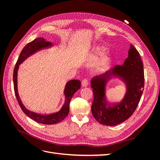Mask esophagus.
Returning <instances> with one entry per match:
<instances>
[{"mask_svg": "<svg viewBox=\"0 0 160 160\" xmlns=\"http://www.w3.org/2000/svg\"><path fill=\"white\" fill-rule=\"evenodd\" d=\"M88 83H88V80L85 79H83V81H82V82H81V86L83 87V88H86V87L88 85Z\"/></svg>", "mask_w": 160, "mask_h": 160, "instance_id": "1", "label": "esophagus"}]
</instances>
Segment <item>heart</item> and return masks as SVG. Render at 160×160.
<instances>
[{"instance_id": "1", "label": "heart", "mask_w": 160, "mask_h": 160, "mask_svg": "<svg viewBox=\"0 0 160 160\" xmlns=\"http://www.w3.org/2000/svg\"><path fill=\"white\" fill-rule=\"evenodd\" d=\"M108 47H106L104 45H96L94 46L92 49L90 50L89 52V57L91 58H95L98 57L101 55H103V53L105 52V51H107ZM113 57V54L111 53H107L105 54L103 57V61H102V63L105 64L106 62L109 61Z\"/></svg>"}]
</instances>
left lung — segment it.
Wrapping results in <instances>:
<instances>
[{
	"mask_svg": "<svg viewBox=\"0 0 160 160\" xmlns=\"http://www.w3.org/2000/svg\"><path fill=\"white\" fill-rule=\"evenodd\" d=\"M113 80L122 82L126 90L122 100L110 104L107 98V88ZM91 87L94 96L91 112L99 123L114 126L129 119L136 109L144 88L143 65L139 52L130 45L128 57L123 64L93 77Z\"/></svg>",
	"mask_w": 160,
	"mask_h": 160,
	"instance_id": "8db88e82",
	"label": "left lung"
}]
</instances>
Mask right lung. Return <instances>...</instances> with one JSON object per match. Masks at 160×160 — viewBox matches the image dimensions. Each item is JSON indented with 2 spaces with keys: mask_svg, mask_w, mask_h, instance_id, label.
I'll return each instance as SVG.
<instances>
[{
  "mask_svg": "<svg viewBox=\"0 0 160 160\" xmlns=\"http://www.w3.org/2000/svg\"><path fill=\"white\" fill-rule=\"evenodd\" d=\"M54 47L55 45L53 44L52 42L47 41L44 38H36L35 40L31 41L29 43H28V44L23 48L20 55H19V57L17 60V62L15 65V67H14L13 71V83L14 93H15L17 99L21 108L23 111V112L25 113L28 118L35 120V122L38 123L45 125L59 123L67 117L69 112V103L71 99L76 92L80 89L81 81L79 80L72 79L67 82L63 91V95L65 96V101L60 110L57 111L55 113H52L51 114L42 115L35 112H32V111L27 109L25 108V106L22 103L18 92V71L19 68V65L22 63L27 58L33 55L34 54H35L36 52L38 51L50 49V48Z\"/></svg>",
  "mask_w": 160,
  "mask_h": 160,
  "instance_id": "add662e5",
  "label": "right lung"
}]
</instances>
